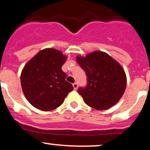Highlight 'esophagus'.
Instances as JSON below:
<instances>
[{
    "label": "esophagus",
    "instance_id": "34e87169",
    "mask_svg": "<svg viewBox=\"0 0 150 150\" xmlns=\"http://www.w3.org/2000/svg\"><path fill=\"white\" fill-rule=\"evenodd\" d=\"M73 86L74 89H77V87H78V85H77V83H76V82H75V83L73 84Z\"/></svg>",
    "mask_w": 150,
    "mask_h": 150
}]
</instances>
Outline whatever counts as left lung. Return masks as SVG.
I'll return each mask as SVG.
<instances>
[{
	"label": "left lung",
	"mask_w": 150,
	"mask_h": 150,
	"mask_svg": "<svg viewBox=\"0 0 150 150\" xmlns=\"http://www.w3.org/2000/svg\"><path fill=\"white\" fill-rule=\"evenodd\" d=\"M76 61L87 77V87L78 89L85 104L97 110H106L116 105L126 87L123 67L107 53L99 51L85 57L77 56Z\"/></svg>",
	"instance_id": "obj_1"
}]
</instances>
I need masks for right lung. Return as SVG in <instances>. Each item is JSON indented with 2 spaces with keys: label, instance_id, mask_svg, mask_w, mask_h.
Segmentation results:
<instances>
[{
  "label": "right lung",
  "instance_id": "1",
  "mask_svg": "<svg viewBox=\"0 0 150 150\" xmlns=\"http://www.w3.org/2000/svg\"><path fill=\"white\" fill-rule=\"evenodd\" d=\"M67 59L61 51L51 48L39 51L22 70L21 86L26 99L44 111L56 109L63 104L73 87L65 80L61 69Z\"/></svg>",
  "mask_w": 150,
  "mask_h": 150
}]
</instances>
